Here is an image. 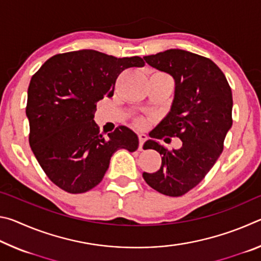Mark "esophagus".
<instances>
[{
  "mask_svg": "<svg viewBox=\"0 0 261 261\" xmlns=\"http://www.w3.org/2000/svg\"><path fill=\"white\" fill-rule=\"evenodd\" d=\"M138 138H139V149H143V145H144L145 141L147 140V136L144 135V134H139Z\"/></svg>",
  "mask_w": 261,
  "mask_h": 261,
  "instance_id": "34e87169",
  "label": "esophagus"
}]
</instances>
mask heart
<instances>
[{"mask_svg":"<svg viewBox=\"0 0 261 261\" xmlns=\"http://www.w3.org/2000/svg\"><path fill=\"white\" fill-rule=\"evenodd\" d=\"M137 125L144 126V125H145V122H144L143 120H137Z\"/></svg>","mask_w":261,"mask_h":261,"instance_id":"1","label":"heart"}]
</instances>
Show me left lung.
Returning <instances> with one entry per match:
<instances>
[{
  "label": "left lung",
  "instance_id": "left-lung-1",
  "mask_svg": "<svg viewBox=\"0 0 261 261\" xmlns=\"http://www.w3.org/2000/svg\"><path fill=\"white\" fill-rule=\"evenodd\" d=\"M151 67L175 81L170 112L149 132L144 148L162 155L160 169L144 173L149 187L169 197L183 196L199 184L223 151L232 125V93L227 78L213 61L183 49H168L145 56ZM178 136L182 146L168 151L156 141ZM170 141V138H166Z\"/></svg>",
  "mask_w": 261,
  "mask_h": 261
}]
</instances>
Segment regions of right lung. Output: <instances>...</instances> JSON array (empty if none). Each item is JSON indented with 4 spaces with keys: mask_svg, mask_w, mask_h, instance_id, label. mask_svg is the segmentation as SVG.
I'll return each instance as SVG.
<instances>
[{
    "mask_svg": "<svg viewBox=\"0 0 261 261\" xmlns=\"http://www.w3.org/2000/svg\"><path fill=\"white\" fill-rule=\"evenodd\" d=\"M139 56L117 57L83 49L57 54L31 78L26 116L30 146L53 183L69 193L96 187L117 149L135 152L138 137L118 126L107 138L94 122L96 102L114 95L122 71L141 68Z\"/></svg>",
    "mask_w": 261,
    "mask_h": 261,
    "instance_id": "right-lung-1",
    "label": "right lung"
}]
</instances>
